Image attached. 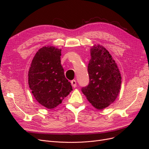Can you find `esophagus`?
I'll use <instances>...</instances> for the list:
<instances>
[{
  "mask_svg": "<svg viewBox=\"0 0 149 149\" xmlns=\"http://www.w3.org/2000/svg\"><path fill=\"white\" fill-rule=\"evenodd\" d=\"M71 85L73 86V88H76V81L75 80H72L71 81Z\"/></svg>",
  "mask_w": 149,
  "mask_h": 149,
  "instance_id": "34e87169",
  "label": "esophagus"
}]
</instances>
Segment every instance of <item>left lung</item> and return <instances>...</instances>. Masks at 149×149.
Here are the masks:
<instances>
[{"label": "left lung", "mask_w": 149, "mask_h": 149, "mask_svg": "<svg viewBox=\"0 0 149 149\" xmlns=\"http://www.w3.org/2000/svg\"><path fill=\"white\" fill-rule=\"evenodd\" d=\"M91 59L88 66L89 82L81 88L91 104L102 109L113 102L119 93L120 71L107 49L98 45L91 48Z\"/></svg>", "instance_id": "obj_1"}]
</instances>
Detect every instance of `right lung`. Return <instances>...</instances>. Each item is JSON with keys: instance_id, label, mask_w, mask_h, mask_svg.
<instances>
[{"instance_id": "obj_1", "label": "right lung", "mask_w": 149, "mask_h": 149, "mask_svg": "<svg viewBox=\"0 0 149 149\" xmlns=\"http://www.w3.org/2000/svg\"><path fill=\"white\" fill-rule=\"evenodd\" d=\"M61 49L44 47L36 53L29 71V84L40 104L53 109L73 90L61 65Z\"/></svg>"}]
</instances>
